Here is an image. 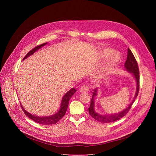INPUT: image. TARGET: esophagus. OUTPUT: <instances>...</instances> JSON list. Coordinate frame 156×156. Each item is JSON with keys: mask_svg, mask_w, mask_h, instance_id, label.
Masks as SVG:
<instances>
[{"mask_svg": "<svg viewBox=\"0 0 156 156\" xmlns=\"http://www.w3.org/2000/svg\"><path fill=\"white\" fill-rule=\"evenodd\" d=\"M80 92L81 93H86L89 91V87L87 84L83 85V86H81V87L80 88Z\"/></svg>", "mask_w": 156, "mask_h": 156, "instance_id": "1", "label": "esophagus"}]
</instances>
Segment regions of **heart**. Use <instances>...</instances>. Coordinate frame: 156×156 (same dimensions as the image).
I'll list each match as a JSON object with an SVG mask.
<instances>
[{
	"mask_svg": "<svg viewBox=\"0 0 156 156\" xmlns=\"http://www.w3.org/2000/svg\"><path fill=\"white\" fill-rule=\"evenodd\" d=\"M112 52V50L109 49H107L102 51V55L103 57H106V56L109 55ZM120 60V55L117 53H113V54L112 55V56H111V57L106 66V69H105L106 72H110L112 69H114V68H115L116 65L119 63Z\"/></svg>",
	"mask_w": 156,
	"mask_h": 156,
	"instance_id": "1",
	"label": "heart"
}]
</instances>
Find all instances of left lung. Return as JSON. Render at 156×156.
Returning <instances> with one entry per match:
<instances>
[{
    "label": "left lung",
    "instance_id": "1",
    "mask_svg": "<svg viewBox=\"0 0 156 156\" xmlns=\"http://www.w3.org/2000/svg\"><path fill=\"white\" fill-rule=\"evenodd\" d=\"M125 67L128 72L133 73V75H134V76L136 78V83H136L137 87H136V92L135 96L134 99H133V101L131 102V103L129 105V106L127 108H126L125 110H123L122 112H121L119 114H114V115H101L98 114V113H96L94 110V98L97 95V88L95 89V90H94V92L93 93L92 99H91V104H90V107L88 108V110H89V113H90V115L93 118H94L96 120L98 121L99 122H101V123L114 122H115V121L120 119L123 117H124L125 115H126L128 113L129 110L131 108L133 102H135L136 98L138 95L139 90H140L139 67H138V62H137L134 55L133 54V53L131 52V51H130V49L129 48L128 49V55H127L126 60L125 63Z\"/></svg>",
    "mask_w": 156,
    "mask_h": 156
}]
</instances>
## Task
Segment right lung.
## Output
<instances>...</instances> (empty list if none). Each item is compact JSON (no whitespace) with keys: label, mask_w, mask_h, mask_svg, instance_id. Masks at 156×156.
Instances as JSON below:
<instances>
[{"label":"right lung","mask_w":156,"mask_h":156,"mask_svg":"<svg viewBox=\"0 0 156 156\" xmlns=\"http://www.w3.org/2000/svg\"><path fill=\"white\" fill-rule=\"evenodd\" d=\"M47 43H44L42 44H40V45H38L37 46H36L35 48H34L33 49H31L30 51H29L28 52V54L26 55V56L23 58V60L27 58L28 57H29L30 55L33 54V53L34 52H36L37 50H38L39 49H40L41 47L44 46V45H46ZM75 92H76V90H75V88H72L70 91H69L67 93H66L63 97L62 100V102H61V105H60V110L56 114H54L53 115H51L50 117H36L34 116L31 114H30L29 112H28L27 111H26L23 107H22L21 104V107L23 110V111L24 112V113L25 114V115L27 116H28L30 119H31V120H33V121H34L35 122L41 124V125H53V124H55L56 123H57L61 119H62V117L65 115L66 111L67 110L68 108V105H69V100L71 98V97L75 93Z\"/></svg>","instance_id":"add662e5"}]
</instances>
